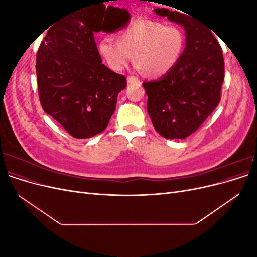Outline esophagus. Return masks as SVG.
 I'll return each instance as SVG.
<instances>
[{
    "label": "esophagus",
    "instance_id": "esophagus-1",
    "mask_svg": "<svg viewBox=\"0 0 257 257\" xmlns=\"http://www.w3.org/2000/svg\"><path fill=\"white\" fill-rule=\"evenodd\" d=\"M127 82H128L130 84L141 83V81H139V79L137 78V77H134V76H128V77H127Z\"/></svg>",
    "mask_w": 257,
    "mask_h": 257
}]
</instances>
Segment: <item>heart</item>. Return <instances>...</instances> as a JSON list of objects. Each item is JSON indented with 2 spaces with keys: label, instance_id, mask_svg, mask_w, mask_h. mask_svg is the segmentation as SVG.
I'll use <instances>...</instances> for the list:
<instances>
[{
  "label": "heart",
  "instance_id": "b5f03b06",
  "mask_svg": "<svg viewBox=\"0 0 257 257\" xmlns=\"http://www.w3.org/2000/svg\"><path fill=\"white\" fill-rule=\"evenodd\" d=\"M120 41L100 38L98 52L114 72H122L134 59L141 73L159 78L173 71L185 47L184 31L158 20H135L120 32Z\"/></svg>",
  "mask_w": 257,
  "mask_h": 257
}]
</instances>
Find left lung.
<instances>
[{"mask_svg": "<svg viewBox=\"0 0 257 257\" xmlns=\"http://www.w3.org/2000/svg\"><path fill=\"white\" fill-rule=\"evenodd\" d=\"M154 12L182 26L186 44L172 72L143 83L148 95L147 110L160 135L183 139L194 133L220 103L223 52L211 31L191 15L167 9Z\"/></svg>", "mask_w": 257, "mask_h": 257, "instance_id": "8db88e82", "label": "left lung"}]
</instances>
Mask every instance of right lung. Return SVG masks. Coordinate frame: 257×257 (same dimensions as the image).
Returning a JSON list of instances; mask_svg holds the SVG:
<instances>
[{
    "instance_id": "add662e5",
    "label": "right lung",
    "mask_w": 257,
    "mask_h": 257,
    "mask_svg": "<svg viewBox=\"0 0 257 257\" xmlns=\"http://www.w3.org/2000/svg\"><path fill=\"white\" fill-rule=\"evenodd\" d=\"M118 9L104 2L66 15L51 27L36 54L38 95L46 113L75 138L103 132L126 78L102 63L94 32Z\"/></svg>"
}]
</instances>
